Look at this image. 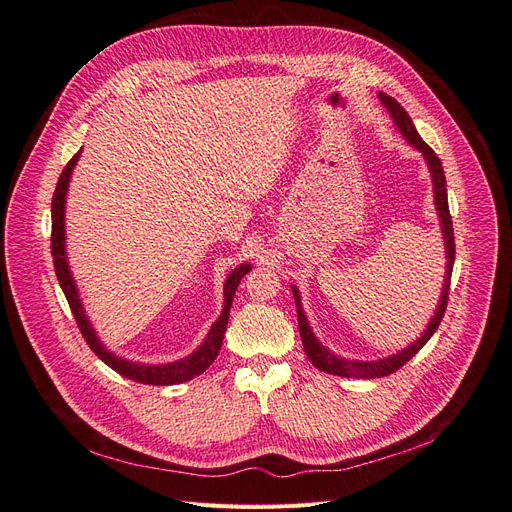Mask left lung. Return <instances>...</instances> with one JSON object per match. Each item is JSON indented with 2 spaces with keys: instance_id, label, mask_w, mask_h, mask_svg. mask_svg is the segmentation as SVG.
<instances>
[{
  "instance_id": "8db88e82",
  "label": "left lung",
  "mask_w": 512,
  "mask_h": 512,
  "mask_svg": "<svg viewBox=\"0 0 512 512\" xmlns=\"http://www.w3.org/2000/svg\"><path fill=\"white\" fill-rule=\"evenodd\" d=\"M381 97V102L385 104V108L389 110L391 119L398 125V129L402 131V136L406 138V142L410 146H415L417 151L423 153L425 161H427V168L432 172V183H434V200H436V210H438V217H440V227H442V236H444V253H447V272H444V285H442V293H440V302L436 306V312L432 321L427 323V329L423 332L421 338H417L406 349H402L400 353H395L391 357L385 359H376V361H353V359H346V357H338L334 355L329 349L315 338L312 334V329L308 325V319L302 310V302H300V293L295 287L293 289V300L295 306H298V325H300V336H302V344H304V351L310 359L312 366H317L321 372L327 374H336V376H346V378H381L387 376L395 370H400L410 357H415L425 342L434 336V332L438 329L442 317H444V310H447V302H449V287H451V274H453V263H455V238H453V221H451V212H449V200H447V178H444V170H442V163L436 157V153L432 151L430 146L423 142V138L417 134L415 125H412L408 112L393 100L391 95L387 93H378Z\"/></svg>"
}]
</instances>
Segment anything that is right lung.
<instances>
[{"instance_id": "add662e5", "label": "right lung", "mask_w": 512, "mask_h": 512, "mask_svg": "<svg viewBox=\"0 0 512 512\" xmlns=\"http://www.w3.org/2000/svg\"><path fill=\"white\" fill-rule=\"evenodd\" d=\"M80 157V151L68 161V166L63 168L57 187L53 193V206H51V214H53V234H51V253H53V263H55V274L59 285L68 298V304L72 308V315L78 323V329L82 338L87 340V344L91 346V351L100 357L106 366H110L114 372H119L125 378H131L136 383H144V385H176V383H185L191 381L193 376H200L214 359H217L221 344H223V336H225V327L229 321V308H232L236 289L240 285V280L246 272H251V263H242L232 274L227 276L225 280V306L221 317L212 323L210 332L206 336V340L202 342V346L197 351H193L189 357L172 361V364H161V366H153V364H136V361H127L121 359L114 353H110L106 346L97 338L95 329L91 325V321L85 315V308H82L80 295L76 289V283L72 278L70 266H68V257H65V195H68V185H70V176L72 170L76 166V161Z\"/></svg>"}]
</instances>
